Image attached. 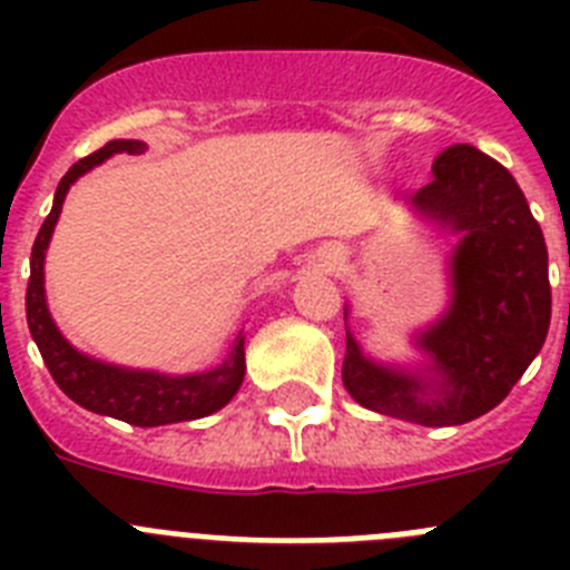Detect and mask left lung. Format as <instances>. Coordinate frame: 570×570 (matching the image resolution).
<instances>
[{"mask_svg": "<svg viewBox=\"0 0 570 570\" xmlns=\"http://www.w3.org/2000/svg\"><path fill=\"white\" fill-rule=\"evenodd\" d=\"M460 234L451 305L416 334L422 367L367 360L347 331L342 382L376 414L425 428L462 425L500 405L540 354L551 325L548 248L517 179L473 145H451L411 199Z\"/></svg>", "mask_w": 570, "mask_h": 570, "instance_id": "left-lung-1", "label": "left lung"}]
</instances>
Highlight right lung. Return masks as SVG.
<instances>
[{
    "mask_svg": "<svg viewBox=\"0 0 570 570\" xmlns=\"http://www.w3.org/2000/svg\"><path fill=\"white\" fill-rule=\"evenodd\" d=\"M145 148L148 145L139 142V139H114L97 154L79 159L62 176L57 196H53V208L39 228L33 250H30L24 314H28L30 336L37 342L50 376L70 400L94 411V414L114 416V420H122L128 425L156 428L170 425V422L203 420V416L214 414L234 400L242 380H245V336H242V331L223 365L203 371V374L165 376L156 374V371H130V367L108 365V362L79 354L77 347L59 334L57 322L50 320L48 302H45V250H48V242L57 228L59 214H62L68 188L90 168L105 163L108 156L142 154Z\"/></svg>",
    "mask_w": 570,
    "mask_h": 570,
    "instance_id": "right-lung-1",
    "label": "right lung"
}]
</instances>
